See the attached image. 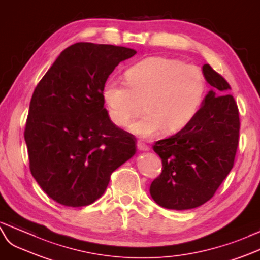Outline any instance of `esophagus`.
Returning a JSON list of instances; mask_svg holds the SVG:
<instances>
[{"label":"esophagus","mask_w":260,"mask_h":260,"mask_svg":"<svg viewBox=\"0 0 260 260\" xmlns=\"http://www.w3.org/2000/svg\"><path fill=\"white\" fill-rule=\"evenodd\" d=\"M137 148H138V150H141V151H148V150H149L148 146L145 145V144L142 143V142H138V143H137Z\"/></svg>","instance_id":"1"}]
</instances>
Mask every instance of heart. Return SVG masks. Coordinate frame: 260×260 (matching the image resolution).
Listing matches in <instances>:
<instances>
[{
    "label": "heart",
    "instance_id": "b5f03b06",
    "mask_svg": "<svg viewBox=\"0 0 260 260\" xmlns=\"http://www.w3.org/2000/svg\"><path fill=\"white\" fill-rule=\"evenodd\" d=\"M126 85L108 80L102 96L111 121L133 134L148 138L162 131L171 135L193 121L203 104L206 82L198 67L167 57H149L125 72Z\"/></svg>",
    "mask_w": 260,
    "mask_h": 260
}]
</instances>
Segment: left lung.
Masks as SVG:
<instances>
[{
  "label": "left lung",
  "mask_w": 260,
  "mask_h": 260,
  "mask_svg": "<svg viewBox=\"0 0 260 260\" xmlns=\"http://www.w3.org/2000/svg\"><path fill=\"white\" fill-rule=\"evenodd\" d=\"M212 89L198 115L184 129L154 145L162 172L150 184L154 201L169 210H189L214 196L234 165L238 146L239 115L226 80L203 66Z\"/></svg>",
  "instance_id": "left-lung-1"
}]
</instances>
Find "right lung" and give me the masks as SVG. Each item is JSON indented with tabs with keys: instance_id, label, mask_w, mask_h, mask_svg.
I'll return each mask as SVG.
<instances>
[{
	"instance_id": "right-lung-1",
	"label": "right lung",
	"mask_w": 260,
	"mask_h": 260,
	"mask_svg": "<svg viewBox=\"0 0 260 260\" xmlns=\"http://www.w3.org/2000/svg\"><path fill=\"white\" fill-rule=\"evenodd\" d=\"M136 50L77 43L66 48L32 93L25 127L32 177L54 201L79 208L101 197L111 174L136 152L133 135L113 124L103 86Z\"/></svg>"
}]
</instances>
